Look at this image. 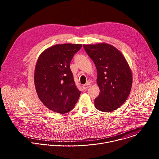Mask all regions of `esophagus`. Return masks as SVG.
<instances>
[{"instance_id":"34e87169","label":"esophagus","mask_w":159,"mask_h":159,"mask_svg":"<svg viewBox=\"0 0 159 159\" xmlns=\"http://www.w3.org/2000/svg\"><path fill=\"white\" fill-rule=\"evenodd\" d=\"M90 87V84H84V85H83V88L84 89H88L89 87Z\"/></svg>"}]
</instances>
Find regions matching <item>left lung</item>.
Wrapping results in <instances>:
<instances>
[{
    "instance_id": "left-lung-1",
    "label": "left lung",
    "mask_w": 159,
    "mask_h": 159,
    "mask_svg": "<svg viewBox=\"0 0 159 159\" xmlns=\"http://www.w3.org/2000/svg\"><path fill=\"white\" fill-rule=\"evenodd\" d=\"M83 46L98 71L100 93L94 100L95 107L102 112H112L120 107L129 95L133 82L130 67L121 52L109 44Z\"/></svg>"
}]
</instances>
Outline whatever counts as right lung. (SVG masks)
Listing matches in <instances>:
<instances>
[{
  "label": "right lung",
  "instance_id": "add662e5",
  "mask_svg": "<svg viewBox=\"0 0 159 159\" xmlns=\"http://www.w3.org/2000/svg\"><path fill=\"white\" fill-rule=\"evenodd\" d=\"M81 44H55L44 50L37 60L34 81L42 103L53 112L65 114L70 111L80 94L74 80L70 61Z\"/></svg>",
  "mask_w": 159,
  "mask_h": 159
}]
</instances>
